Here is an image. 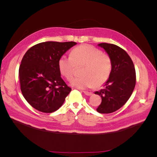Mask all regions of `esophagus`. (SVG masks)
I'll return each mask as SVG.
<instances>
[{
    "instance_id": "1",
    "label": "esophagus",
    "mask_w": 157,
    "mask_h": 157,
    "mask_svg": "<svg viewBox=\"0 0 157 157\" xmlns=\"http://www.w3.org/2000/svg\"><path fill=\"white\" fill-rule=\"evenodd\" d=\"M83 92H84V94H85L86 95H87V96H91V95L93 94L92 92H89V91H86V90H84V91H83Z\"/></svg>"
}]
</instances>
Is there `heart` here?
Returning a JSON list of instances; mask_svg holds the SVG:
<instances>
[{
	"label": "heart",
	"instance_id": "b5f03b06",
	"mask_svg": "<svg viewBox=\"0 0 157 157\" xmlns=\"http://www.w3.org/2000/svg\"><path fill=\"white\" fill-rule=\"evenodd\" d=\"M84 65L82 77L73 79L71 85L86 89L101 86L108 80L112 71V61L109 55L88 44H81L71 50L69 56H61L59 59L60 73L69 81L75 75V67Z\"/></svg>",
	"mask_w": 157,
	"mask_h": 157
}]
</instances>
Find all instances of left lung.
<instances>
[{"mask_svg": "<svg viewBox=\"0 0 157 157\" xmlns=\"http://www.w3.org/2000/svg\"><path fill=\"white\" fill-rule=\"evenodd\" d=\"M98 46L111 57L112 71L105 88L94 92L102 98L96 111L111 113L124 105L131 96L136 86V70L132 59L123 48L108 43H101Z\"/></svg>", "mask_w": 157, "mask_h": 157, "instance_id": "1", "label": "left lung"}]
</instances>
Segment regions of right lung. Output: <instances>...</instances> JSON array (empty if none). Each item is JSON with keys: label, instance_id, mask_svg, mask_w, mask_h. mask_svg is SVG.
Masks as SVG:
<instances>
[{"label": "right lung", "instance_id": "right-lung-1", "mask_svg": "<svg viewBox=\"0 0 157 157\" xmlns=\"http://www.w3.org/2000/svg\"><path fill=\"white\" fill-rule=\"evenodd\" d=\"M77 44L75 42H45L25 52L19 69L23 97L38 111L50 113L59 109L71 88L61 77L59 59Z\"/></svg>", "mask_w": 157, "mask_h": 157}]
</instances>
